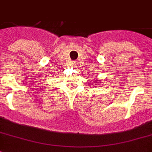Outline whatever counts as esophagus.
Segmentation results:
<instances>
[{
    "label": "esophagus",
    "mask_w": 152,
    "mask_h": 152,
    "mask_svg": "<svg viewBox=\"0 0 152 152\" xmlns=\"http://www.w3.org/2000/svg\"><path fill=\"white\" fill-rule=\"evenodd\" d=\"M76 65H77V62H76V61H72L70 63V66H72V67H76Z\"/></svg>",
    "instance_id": "1"
}]
</instances>
